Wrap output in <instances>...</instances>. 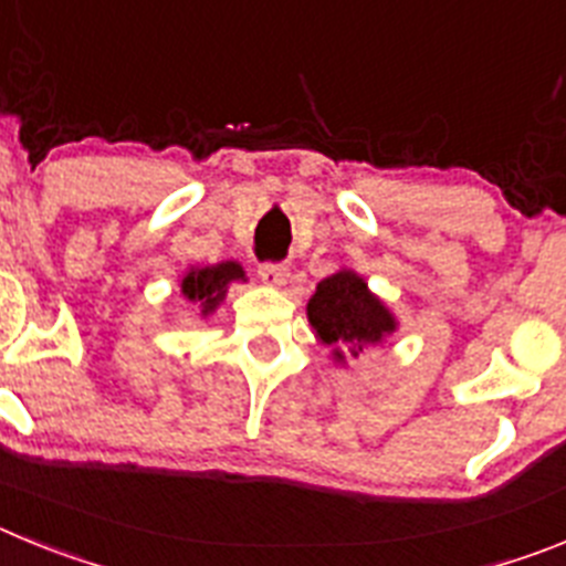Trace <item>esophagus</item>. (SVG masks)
Here are the masks:
<instances>
[{
    "instance_id": "1",
    "label": "esophagus",
    "mask_w": 566,
    "mask_h": 566,
    "mask_svg": "<svg viewBox=\"0 0 566 566\" xmlns=\"http://www.w3.org/2000/svg\"><path fill=\"white\" fill-rule=\"evenodd\" d=\"M258 274L266 286H283L289 280V266L286 263H272V260H269V263H260Z\"/></svg>"
}]
</instances>
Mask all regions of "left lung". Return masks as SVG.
<instances>
[{
  "label": "left lung",
  "instance_id": "obj_1",
  "mask_svg": "<svg viewBox=\"0 0 566 566\" xmlns=\"http://www.w3.org/2000/svg\"><path fill=\"white\" fill-rule=\"evenodd\" d=\"M308 323L323 343L334 345L337 359H343V352L357 357L365 345L379 343L397 328L391 312L354 272H337L319 283L308 300Z\"/></svg>",
  "mask_w": 566,
  "mask_h": 566
}]
</instances>
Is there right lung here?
Masks as SVG:
<instances>
[{
    "label": "right lung",
    "instance_id": "obj_1",
    "mask_svg": "<svg viewBox=\"0 0 566 566\" xmlns=\"http://www.w3.org/2000/svg\"><path fill=\"white\" fill-rule=\"evenodd\" d=\"M232 280H243V269L229 260V263H218V266L192 269V272L184 277L181 292L184 297L198 303V306L203 308V314H209L218 303H221Z\"/></svg>",
    "mask_w": 566,
    "mask_h": 566
}]
</instances>
